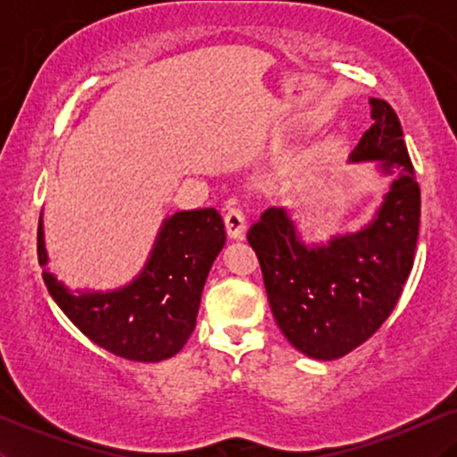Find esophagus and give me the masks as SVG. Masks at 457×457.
Wrapping results in <instances>:
<instances>
[{
    "label": "esophagus",
    "instance_id": "34e87169",
    "mask_svg": "<svg viewBox=\"0 0 457 457\" xmlns=\"http://www.w3.org/2000/svg\"><path fill=\"white\" fill-rule=\"evenodd\" d=\"M223 223H225V232H228L229 238H234V240L243 238L245 229H246V221H245V214L240 208H229V211L223 214Z\"/></svg>",
    "mask_w": 457,
    "mask_h": 457
}]
</instances>
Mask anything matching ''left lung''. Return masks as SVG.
<instances>
[{"mask_svg": "<svg viewBox=\"0 0 457 457\" xmlns=\"http://www.w3.org/2000/svg\"><path fill=\"white\" fill-rule=\"evenodd\" d=\"M371 124L350 162L391 176L374 219L359 232L305 245L287 208L270 206L251 225L275 322L298 353L333 361L353 353L395 309L417 249L421 191L402 124L386 101L370 98Z\"/></svg>", "mask_w": 457, "mask_h": 457, "instance_id": "1", "label": "left lung"}]
</instances>
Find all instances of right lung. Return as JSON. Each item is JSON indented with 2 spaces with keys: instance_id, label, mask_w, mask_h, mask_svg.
<instances>
[{
  "instance_id": "obj_1",
  "label": "right lung",
  "mask_w": 457,
  "mask_h": 457,
  "mask_svg": "<svg viewBox=\"0 0 457 457\" xmlns=\"http://www.w3.org/2000/svg\"><path fill=\"white\" fill-rule=\"evenodd\" d=\"M225 245L214 208L182 211L162 221L145 266L129 286L112 292H71L54 272L43 279L75 327L115 356L159 363L178 354L195 328L204 283ZM38 262L45 266L43 219Z\"/></svg>"
}]
</instances>
